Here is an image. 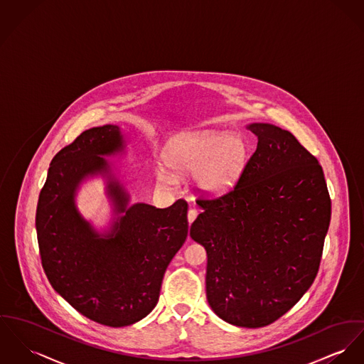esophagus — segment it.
Instances as JSON below:
<instances>
[{
  "label": "esophagus",
  "instance_id": "esophagus-1",
  "mask_svg": "<svg viewBox=\"0 0 364 364\" xmlns=\"http://www.w3.org/2000/svg\"><path fill=\"white\" fill-rule=\"evenodd\" d=\"M196 216H198V212H196V209H190V210H188V215H187L188 223H193V222L196 220Z\"/></svg>",
  "mask_w": 364,
  "mask_h": 364
}]
</instances>
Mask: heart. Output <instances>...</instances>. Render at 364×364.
Wrapping results in <instances>:
<instances>
[{
  "label": "heart",
  "mask_w": 364,
  "mask_h": 364,
  "mask_svg": "<svg viewBox=\"0 0 364 364\" xmlns=\"http://www.w3.org/2000/svg\"><path fill=\"white\" fill-rule=\"evenodd\" d=\"M250 146L238 134L222 132L183 133L164 148V159L176 176L194 174V186L199 194L210 198L231 193L250 162ZM158 181L173 187L176 180L165 168L156 170Z\"/></svg>",
  "instance_id": "heart-1"
}]
</instances>
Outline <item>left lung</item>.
Wrapping results in <instances>:
<instances>
[{"label":"left lung","mask_w":364,"mask_h":364,"mask_svg":"<svg viewBox=\"0 0 364 364\" xmlns=\"http://www.w3.org/2000/svg\"><path fill=\"white\" fill-rule=\"evenodd\" d=\"M257 137L237 187L203 209L191 238L208 255L206 298L237 327L257 328L280 318L318 272L331 219L323 168L289 132L251 123Z\"/></svg>","instance_id":"obj_1"}]
</instances>
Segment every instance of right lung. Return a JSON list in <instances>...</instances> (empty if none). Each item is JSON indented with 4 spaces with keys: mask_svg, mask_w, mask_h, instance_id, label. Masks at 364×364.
Returning <instances> with one entry per match:
<instances>
[{
    "mask_svg": "<svg viewBox=\"0 0 364 364\" xmlns=\"http://www.w3.org/2000/svg\"><path fill=\"white\" fill-rule=\"evenodd\" d=\"M116 124L83 132L62 148L38 196L36 230L43 269L56 292L87 318L109 327L134 324L156 306L170 260L186 242V200L158 209L137 202L107 158L124 154ZM101 176L113 220L97 230L80 213L84 181Z\"/></svg>",
    "mask_w": 364,
    "mask_h": 364,
    "instance_id": "add662e5",
    "label": "right lung"
}]
</instances>
